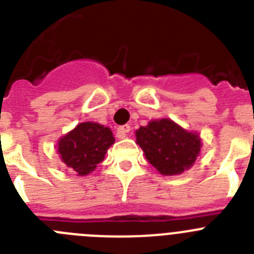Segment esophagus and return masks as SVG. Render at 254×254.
<instances>
[{
    "instance_id": "34e87169",
    "label": "esophagus",
    "mask_w": 254,
    "mask_h": 254,
    "mask_svg": "<svg viewBox=\"0 0 254 254\" xmlns=\"http://www.w3.org/2000/svg\"><path fill=\"white\" fill-rule=\"evenodd\" d=\"M129 131H131V127H129L128 125L120 126V127L117 128V132H118V134H120V137H121V138L126 137V134L128 133Z\"/></svg>"
}]
</instances>
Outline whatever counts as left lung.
<instances>
[{
    "label": "left lung",
    "mask_w": 254,
    "mask_h": 254,
    "mask_svg": "<svg viewBox=\"0 0 254 254\" xmlns=\"http://www.w3.org/2000/svg\"><path fill=\"white\" fill-rule=\"evenodd\" d=\"M145 158L163 176H178L198 158L202 140L170 118L150 121L134 132Z\"/></svg>",
    "instance_id": "8db88e82"
}]
</instances>
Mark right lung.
Instances as JSON below:
<instances>
[{"instance_id":"1","label":"right lung","mask_w":254,"mask_h":254,"mask_svg":"<svg viewBox=\"0 0 254 254\" xmlns=\"http://www.w3.org/2000/svg\"><path fill=\"white\" fill-rule=\"evenodd\" d=\"M113 132L96 122L78 123L57 141V154L66 167L78 177L94 172L105 158L108 149L114 143Z\"/></svg>"}]
</instances>
